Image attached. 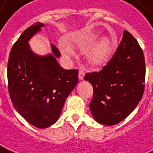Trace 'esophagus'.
<instances>
[{
	"mask_svg": "<svg viewBox=\"0 0 153 153\" xmlns=\"http://www.w3.org/2000/svg\"><path fill=\"white\" fill-rule=\"evenodd\" d=\"M84 77H85V72L82 69H80L79 71V80H83L84 79Z\"/></svg>",
	"mask_w": 153,
	"mask_h": 153,
	"instance_id": "1",
	"label": "esophagus"
}]
</instances>
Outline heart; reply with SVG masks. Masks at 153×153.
I'll use <instances>...</instances> for the list:
<instances>
[{
	"instance_id": "heart-1",
	"label": "heart",
	"mask_w": 153,
	"mask_h": 153,
	"mask_svg": "<svg viewBox=\"0 0 153 153\" xmlns=\"http://www.w3.org/2000/svg\"><path fill=\"white\" fill-rule=\"evenodd\" d=\"M113 48V43L112 41L107 37H101L96 43V45L94 48V49L90 55V61L95 66H100L104 63H105L109 57L111 56V53ZM61 51L63 54L70 59L74 56V51L71 48V47L68 46L66 43H63L61 45Z\"/></svg>"
}]
</instances>
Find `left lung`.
<instances>
[{
    "instance_id": "1",
    "label": "left lung",
    "mask_w": 153,
    "mask_h": 153,
    "mask_svg": "<svg viewBox=\"0 0 153 153\" xmlns=\"http://www.w3.org/2000/svg\"><path fill=\"white\" fill-rule=\"evenodd\" d=\"M145 59L136 38L126 30L112 59L100 72L85 74L93 86L90 111L97 122L113 126L133 111L145 88Z\"/></svg>"
}]
</instances>
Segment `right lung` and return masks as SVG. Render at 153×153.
Returning a JSON list of instances; mask_svg holds the SVG:
<instances>
[{"label":"right lung","mask_w":153,"mask_h":153,"mask_svg":"<svg viewBox=\"0 0 153 153\" xmlns=\"http://www.w3.org/2000/svg\"><path fill=\"white\" fill-rule=\"evenodd\" d=\"M42 23L27 28L12 46L7 63L8 90L13 106L37 128H47L59 119L63 105L79 81L78 69L62 68L60 52L51 44L52 53L39 56L28 41L41 31Z\"/></svg>","instance_id":"right-lung-1"}]
</instances>
